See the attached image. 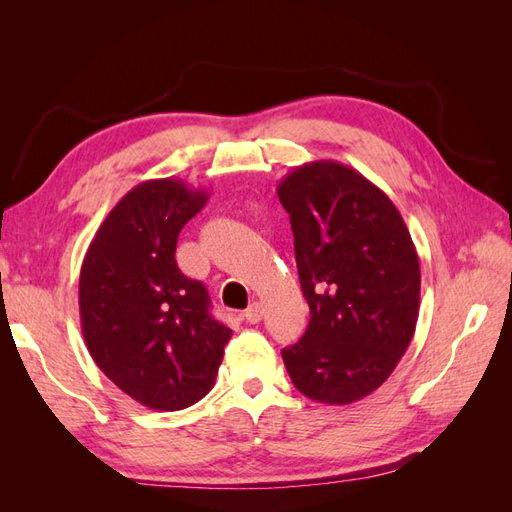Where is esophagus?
Segmentation results:
<instances>
[{
	"instance_id": "34e87169",
	"label": "esophagus",
	"mask_w": 512,
	"mask_h": 512,
	"mask_svg": "<svg viewBox=\"0 0 512 512\" xmlns=\"http://www.w3.org/2000/svg\"><path fill=\"white\" fill-rule=\"evenodd\" d=\"M243 318L250 324H258L262 320V305L260 303H252L250 307L243 312Z\"/></svg>"
}]
</instances>
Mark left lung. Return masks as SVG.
I'll return each instance as SVG.
<instances>
[{
  "label": "left lung",
  "instance_id": "left-lung-1",
  "mask_svg": "<svg viewBox=\"0 0 512 512\" xmlns=\"http://www.w3.org/2000/svg\"><path fill=\"white\" fill-rule=\"evenodd\" d=\"M290 215L309 324L282 350L292 384L346 406L374 393L408 350L421 267L404 218L374 183L333 160L294 168L277 185Z\"/></svg>",
  "mask_w": 512,
  "mask_h": 512
}]
</instances>
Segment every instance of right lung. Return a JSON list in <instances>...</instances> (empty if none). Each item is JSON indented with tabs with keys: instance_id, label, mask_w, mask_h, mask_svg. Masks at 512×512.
<instances>
[{
	"instance_id": "obj_1",
	"label": "right lung",
	"mask_w": 512,
	"mask_h": 512,
	"mask_svg": "<svg viewBox=\"0 0 512 512\" xmlns=\"http://www.w3.org/2000/svg\"><path fill=\"white\" fill-rule=\"evenodd\" d=\"M207 198L177 179L138 183L106 215L81 267V329L91 359L153 410L203 399L232 335L211 316L207 288L175 260L181 228Z\"/></svg>"
}]
</instances>
